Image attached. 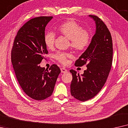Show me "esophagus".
Masks as SVG:
<instances>
[{"mask_svg":"<svg viewBox=\"0 0 128 128\" xmlns=\"http://www.w3.org/2000/svg\"><path fill=\"white\" fill-rule=\"evenodd\" d=\"M67 70H66L65 68H61V72L62 73H66L67 72Z\"/></svg>","mask_w":128,"mask_h":128,"instance_id":"1","label":"esophagus"}]
</instances>
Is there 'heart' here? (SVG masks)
<instances>
[{"label":"heart","mask_w":128,"mask_h":128,"mask_svg":"<svg viewBox=\"0 0 128 128\" xmlns=\"http://www.w3.org/2000/svg\"><path fill=\"white\" fill-rule=\"evenodd\" d=\"M58 33L70 40V46L76 52H82L87 48L91 42V35L87 30L83 29L79 24L72 20L63 22L57 27ZM56 34L48 32L44 36V43L50 50L54 48ZM72 57L70 52H57L54 58L60 62L67 64L68 58Z\"/></svg>","instance_id":"1"}]
</instances>
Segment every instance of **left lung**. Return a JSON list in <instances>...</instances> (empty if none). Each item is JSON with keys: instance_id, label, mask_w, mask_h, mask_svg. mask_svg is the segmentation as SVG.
<instances>
[{"instance_id": "obj_1", "label": "left lung", "mask_w": 128, "mask_h": 128, "mask_svg": "<svg viewBox=\"0 0 128 128\" xmlns=\"http://www.w3.org/2000/svg\"><path fill=\"white\" fill-rule=\"evenodd\" d=\"M96 24V31L89 46L75 62L81 67L87 64V69L81 76L74 70L70 86L71 94L76 100L86 101L101 91L111 69L113 56L112 40L106 26L98 17L89 15Z\"/></svg>"}]
</instances>
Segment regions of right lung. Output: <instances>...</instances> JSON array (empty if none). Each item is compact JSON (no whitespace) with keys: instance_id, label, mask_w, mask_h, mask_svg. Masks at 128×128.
<instances>
[{"instance_id":"right-lung-1","label":"right lung","mask_w":128,"mask_h":128,"mask_svg":"<svg viewBox=\"0 0 128 128\" xmlns=\"http://www.w3.org/2000/svg\"><path fill=\"white\" fill-rule=\"evenodd\" d=\"M52 18L40 16L28 20L18 31L12 50V62L20 86L28 96L37 101L52 95L61 72L56 64L48 70L39 65L48 54L44 43L45 28Z\"/></svg>"}]
</instances>
